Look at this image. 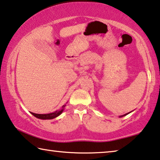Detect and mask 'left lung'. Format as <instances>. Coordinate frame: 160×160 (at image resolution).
<instances>
[{
	"label": "left lung",
	"instance_id": "8db88e82",
	"mask_svg": "<svg viewBox=\"0 0 160 160\" xmlns=\"http://www.w3.org/2000/svg\"><path fill=\"white\" fill-rule=\"evenodd\" d=\"M128 113H130V112H129V113H126V114H124V115H122V116H119V117H123V116H126V115H127V114H128Z\"/></svg>",
	"mask_w": 160,
	"mask_h": 160
}]
</instances>
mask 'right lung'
<instances>
[{
  "label": "right lung",
  "instance_id": "add662e5",
  "mask_svg": "<svg viewBox=\"0 0 160 160\" xmlns=\"http://www.w3.org/2000/svg\"><path fill=\"white\" fill-rule=\"evenodd\" d=\"M66 106V105H64V106L62 107V109L58 111H56L53 112V113H47V114H38V113H34L31 112L33 116H34L36 118H39V119H43V120H46V119H53L54 118H57V116H59L60 114L62 113L64 111V108Z\"/></svg>",
  "mask_w": 160,
  "mask_h": 160
}]
</instances>
